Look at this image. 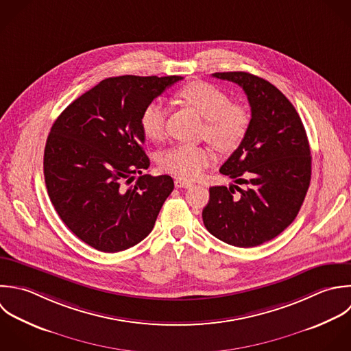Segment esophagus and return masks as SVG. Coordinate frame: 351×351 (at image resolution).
Here are the masks:
<instances>
[{
    "mask_svg": "<svg viewBox=\"0 0 351 351\" xmlns=\"http://www.w3.org/2000/svg\"><path fill=\"white\" fill-rule=\"evenodd\" d=\"M175 186L178 189H191L194 186V183L189 182V180H184V179H176L175 180Z\"/></svg>",
    "mask_w": 351,
    "mask_h": 351,
    "instance_id": "obj_1",
    "label": "esophagus"
}]
</instances>
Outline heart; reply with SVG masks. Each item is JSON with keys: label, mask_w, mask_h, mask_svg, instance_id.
Masks as SVG:
<instances>
[{"label": "heart", "mask_w": 351, "mask_h": 351, "mask_svg": "<svg viewBox=\"0 0 351 351\" xmlns=\"http://www.w3.org/2000/svg\"><path fill=\"white\" fill-rule=\"evenodd\" d=\"M179 97L206 119L205 135L221 150L237 147L249 127L247 110L237 104L220 88L206 82H193L179 91ZM168 109L161 99L149 102L141 113V128L150 139H160L165 134ZM213 152L206 146L175 145L160 157L164 171L183 179H197L213 162Z\"/></svg>", "instance_id": "1"}]
</instances>
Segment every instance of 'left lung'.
Returning <instances> with one entry per match:
<instances>
[{"label":"left lung","mask_w":351,"mask_h":351,"mask_svg":"<svg viewBox=\"0 0 351 351\" xmlns=\"http://www.w3.org/2000/svg\"><path fill=\"white\" fill-rule=\"evenodd\" d=\"M213 76L239 84L252 108L246 135L220 168L247 189L210 187L202 219L217 239L254 247L278 237L297 217L311 184L309 141L293 104L268 80L249 72Z\"/></svg>","instance_id":"8db88e82"}]
</instances>
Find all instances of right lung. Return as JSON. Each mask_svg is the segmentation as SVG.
Here are the masks:
<instances>
[{"label": "right lung", "instance_id": "obj_1", "mask_svg": "<svg viewBox=\"0 0 351 351\" xmlns=\"http://www.w3.org/2000/svg\"><path fill=\"white\" fill-rule=\"evenodd\" d=\"M182 76L108 77L69 104L45 146L49 198L64 224L88 246L116 253L143 241L173 190L168 175H142L143 108ZM141 176L134 186L124 184Z\"/></svg>", "mask_w": 351, "mask_h": 351}]
</instances>
